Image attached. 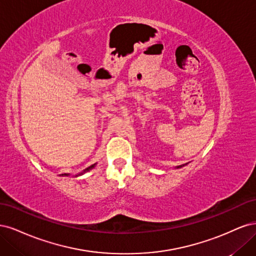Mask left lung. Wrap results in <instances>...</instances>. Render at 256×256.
<instances>
[{
    "mask_svg": "<svg viewBox=\"0 0 256 256\" xmlns=\"http://www.w3.org/2000/svg\"><path fill=\"white\" fill-rule=\"evenodd\" d=\"M178 168H182V166H178Z\"/></svg>",
    "mask_w": 256,
    "mask_h": 256,
    "instance_id": "8db88e82",
    "label": "left lung"
}]
</instances>
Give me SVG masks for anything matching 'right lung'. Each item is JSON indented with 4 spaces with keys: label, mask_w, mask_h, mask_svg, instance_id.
<instances>
[{
    "label": "right lung",
    "mask_w": 256,
    "mask_h": 256,
    "mask_svg": "<svg viewBox=\"0 0 256 256\" xmlns=\"http://www.w3.org/2000/svg\"><path fill=\"white\" fill-rule=\"evenodd\" d=\"M94 166H95V164H92V166H90V168H85V170H84V173H85V172H88V171H90V170H92V168H94ZM65 175H66V174H65ZM79 175H80V174H79Z\"/></svg>",
    "instance_id": "1"
}]
</instances>
